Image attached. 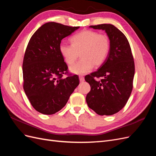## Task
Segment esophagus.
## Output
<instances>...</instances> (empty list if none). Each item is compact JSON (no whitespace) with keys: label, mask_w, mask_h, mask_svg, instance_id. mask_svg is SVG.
Returning a JSON list of instances; mask_svg holds the SVG:
<instances>
[{"label":"esophagus","mask_w":156,"mask_h":156,"mask_svg":"<svg viewBox=\"0 0 156 156\" xmlns=\"http://www.w3.org/2000/svg\"><path fill=\"white\" fill-rule=\"evenodd\" d=\"M79 77L80 81H81V82H83L84 81V78L83 76H82V75H79Z\"/></svg>","instance_id":"1"}]
</instances>
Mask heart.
I'll return each mask as SVG.
<instances>
[{"label": "heart", "mask_w": 156, "mask_h": 156, "mask_svg": "<svg viewBox=\"0 0 156 156\" xmlns=\"http://www.w3.org/2000/svg\"><path fill=\"white\" fill-rule=\"evenodd\" d=\"M72 45L60 43V53L65 62L74 63L80 53L81 59L70 67L73 73L82 75L90 71L93 66L99 67L105 62L111 48L110 38L107 34L84 30L73 36Z\"/></svg>", "instance_id": "heart-1"}]
</instances>
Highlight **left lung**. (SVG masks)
Returning <instances> with one entry per match:
<instances>
[{
  "instance_id": "left-lung-1",
  "label": "left lung",
  "mask_w": 156,
  "mask_h": 156,
  "mask_svg": "<svg viewBox=\"0 0 156 156\" xmlns=\"http://www.w3.org/2000/svg\"><path fill=\"white\" fill-rule=\"evenodd\" d=\"M90 27L105 30L110 38L111 48L105 62L96 72L84 77L91 87L87 103L99 115H112L126 105L131 95L135 74L133 56L127 37L116 27L101 24Z\"/></svg>"
}]
</instances>
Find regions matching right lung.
<instances>
[{
  "label": "right lung",
  "instance_id": "obj_1",
  "mask_svg": "<svg viewBox=\"0 0 156 156\" xmlns=\"http://www.w3.org/2000/svg\"><path fill=\"white\" fill-rule=\"evenodd\" d=\"M79 28L47 23L27 45L23 62V89L32 107L42 114L53 115L62 109L79 85V77L68 74L59 51L61 40ZM63 74L68 77L63 78Z\"/></svg>",
  "mask_w": 156,
  "mask_h": 156
}]
</instances>
